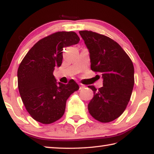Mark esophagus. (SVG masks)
<instances>
[{
  "mask_svg": "<svg viewBox=\"0 0 154 154\" xmlns=\"http://www.w3.org/2000/svg\"><path fill=\"white\" fill-rule=\"evenodd\" d=\"M85 88V85H83L82 84H79V90H82L83 89V88Z\"/></svg>",
  "mask_w": 154,
  "mask_h": 154,
  "instance_id": "34e87169",
  "label": "esophagus"
}]
</instances>
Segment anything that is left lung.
Returning a JSON list of instances; mask_svg holds the SVG:
<instances>
[{
    "label": "left lung",
    "instance_id": "1",
    "mask_svg": "<svg viewBox=\"0 0 154 154\" xmlns=\"http://www.w3.org/2000/svg\"><path fill=\"white\" fill-rule=\"evenodd\" d=\"M89 50L91 69L100 73L103 86L89 85L94 97L88 111L103 123L113 121L125 111L133 90L134 66L122 47L108 36L92 31H79Z\"/></svg>",
    "mask_w": 154,
    "mask_h": 154
}]
</instances>
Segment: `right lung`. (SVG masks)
Wrapping results in <instances>:
<instances>
[{
	"instance_id": "obj_1",
	"label": "right lung",
	"mask_w": 154,
	"mask_h": 154,
	"mask_svg": "<svg viewBox=\"0 0 154 154\" xmlns=\"http://www.w3.org/2000/svg\"><path fill=\"white\" fill-rule=\"evenodd\" d=\"M80 38L75 32H57L42 38L28 51L17 70V84L28 113L40 123L49 124L63 116L66 100L79 90L73 79L57 83L53 72L61 66L64 48Z\"/></svg>"
}]
</instances>
